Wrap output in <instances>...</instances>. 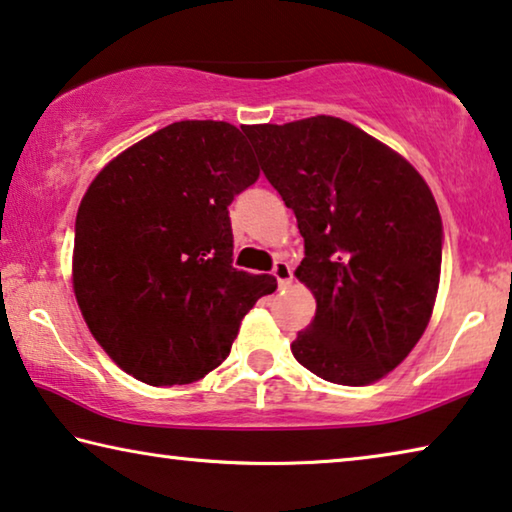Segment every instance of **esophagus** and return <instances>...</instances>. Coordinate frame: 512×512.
Masks as SVG:
<instances>
[{
  "label": "esophagus",
  "instance_id": "34e87169",
  "mask_svg": "<svg viewBox=\"0 0 512 512\" xmlns=\"http://www.w3.org/2000/svg\"><path fill=\"white\" fill-rule=\"evenodd\" d=\"M273 276H276L280 287H287L289 282H292V269H289L287 262H282V259H278L276 266H273Z\"/></svg>",
  "mask_w": 512,
  "mask_h": 512
}]
</instances>
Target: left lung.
Returning <instances> with one entry per match:
<instances>
[{"label":"left lung","mask_w":512,"mask_h":512,"mask_svg":"<svg viewBox=\"0 0 512 512\" xmlns=\"http://www.w3.org/2000/svg\"><path fill=\"white\" fill-rule=\"evenodd\" d=\"M259 165L305 241L294 271L317 301L292 342L312 375L379 381L430 324L441 273V216L416 167L345 119L248 126Z\"/></svg>","instance_id":"obj_1"}]
</instances>
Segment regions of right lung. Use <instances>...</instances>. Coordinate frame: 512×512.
Returning a JSON list of instances; mask_svg holds the SVG:
<instances>
[{
    "instance_id": "add662e5",
    "label": "right lung",
    "mask_w": 512,
    "mask_h": 512,
    "mask_svg": "<svg viewBox=\"0 0 512 512\" xmlns=\"http://www.w3.org/2000/svg\"><path fill=\"white\" fill-rule=\"evenodd\" d=\"M257 179L239 128L177 121L89 183L75 218L73 292L128 375L151 386L202 379L230 354L259 296L276 292L273 276L232 266L227 207Z\"/></svg>"
}]
</instances>
